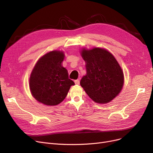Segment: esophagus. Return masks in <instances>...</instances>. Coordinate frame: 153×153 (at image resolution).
Segmentation results:
<instances>
[{
	"instance_id": "34e87169",
	"label": "esophagus",
	"mask_w": 153,
	"mask_h": 153,
	"mask_svg": "<svg viewBox=\"0 0 153 153\" xmlns=\"http://www.w3.org/2000/svg\"><path fill=\"white\" fill-rule=\"evenodd\" d=\"M74 82H75L76 85H79V83H80V81H79V79H77V80L74 81Z\"/></svg>"
}]
</instances>
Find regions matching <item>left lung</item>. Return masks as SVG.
Segmentation results:
<instances>
[{
	"label": "left lung",
	"instance_id": "8db88e82",
	"mask_svg": "<svg viewBox=\"0 0 153 153\" xmlns=\"http://www.w3.org/2000/svg\"><path fill=\"white\" fill-rule=\"evenodd\" d=\"M81 54L86 69V74L80 81L81 86L94 102H110L120 93L123 85V73L119 64L104 48H83Z\"/></svg>",
	"mask_w": 153,
	"mask_h": 153
}]
</instances>
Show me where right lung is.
Here are the masks:
<instances>
[{
	"label": "right lung",
	"instance_id": "right-lung-1",
	"mask_svg": "<svg viewBox=\"0 0 153 153\" xmlns=\"http://www.w3.org/2000/svg\"><path fill=\"white\" fill-rule=\"evenodd\" d=\"M64 59L62 51L53 50L39 59L30 77L33 97L45 105L55 106L63 101L71 86L68 71L62 65Z\"/></svg>",
	"mask_w": 153,
	"mask_h": 153
}]
</instances>
